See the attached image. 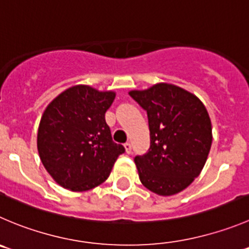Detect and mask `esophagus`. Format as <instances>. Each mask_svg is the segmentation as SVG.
<instances>
[{"label": "esophagus", "mask_w": 249, "mask_h": 249, "mask_svg": "<svg viewBox=\"0 0 249 249\" xmlns=\"http://www.w3.org/2000/svg\"><path fill=\"white\" fill-rule=\"evenodd\" d=\"M124 149H126L127 154H131L132 153V144L131 143H126V144H124Z\"/></svg>", "instance_id": "obj_1"}]
</instances>
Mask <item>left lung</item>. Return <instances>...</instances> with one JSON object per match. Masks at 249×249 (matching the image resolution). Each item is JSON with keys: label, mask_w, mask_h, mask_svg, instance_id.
<instances>
[{"label": "left lung", "mask_w": 249, "mask_h": 249, "mask_svg": "<svg viewBox=\"0 0 249 249\" xmlns=\"http://www.w3.org/2000/svg\"><path fill=\"white\" fill-rule=\"evenodd\" d=\"M129 95L146 111L150 148L136 156L139 179L145 188L169 197L199 176L209 155L213 133L204 104L189 91L158 83Z\"/></svg>", "instance_id": "obj_1"}]
</instances>
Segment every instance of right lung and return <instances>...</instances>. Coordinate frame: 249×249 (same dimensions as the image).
I'll use <instances>...</instances> for the list:
<instances>
[{"mask_svg": "<svg viewBox=\"0 0 249 249\" xmlns=\"http://www.w3.org/2000/svg\"><path fill=\"white\" fill-rule=\"evenodd\" d=\"M115 91L74 85L45 108L37 131V151L50 176L61 187L84 192L107 179L124 148L111 137L105 113Z\"/></svg>", "mask_w": 249, "mask_h": 249, "instance_id": "right-lung-1", "label": "right lung"}]
</instances>
